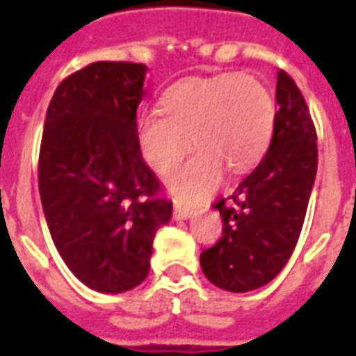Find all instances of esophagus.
<instances>
[{"instance_id":"obj_1","label":"esophagus","mask_w":356,"mask_h":356,"mask_svg":"<svg viewBox=\"0 0 356 356\" xmlns=\"http://www.w3.org/2000/svg\"><path fill=\"white\" fill-rule=\"evenodd\" d=\"M191 216H193V209L191 208H181V206L173 208V217L175 219H188Z\"/></svg>"}]
</instances>
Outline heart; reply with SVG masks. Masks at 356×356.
<instances>
[{
	"label": "heart",
	"mask_w": 356,
	"mask_h": 356,
	"mask_svg": "<svg viewBox=\"0 0 356 356\" xmlns=\"http://www.w3.org/2000/svg\"><path fill=\"white\" fill-rule=\"evenodd\" d=\"M276 124V102L261 80L240 72L188 78L162 97V114L139 120V143L148 165L168 173L193 147V158L170 179L185 204L208 196L227 170L242 175L267 154Z\"/></svg>",
	"instance_id": "heart-1"
}]
</instances>
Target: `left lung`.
Masks as SVG:
<instances>
[{"mask_svg":"<svg viewBox=\"0 0 356 356\" xmlns=\"http://www.w3.org/2000/svg\"><path fill=\"white\" fill-rule=\"evenodd\" d=\"M276 124L267 154L231 196L217 200L223 236L200 254L204 275L227 291L255 290L288 263L305 221L318 148L303 95L290 74L276 81Z\"/></svg>","mask_w":356,"mask_h":356,"instance_id":"8db88e82","label":"left lung"}]
</instances>
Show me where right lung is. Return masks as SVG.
Segmentation results:
<instances>
[{
    "label": "right lung",
    "instance_id": "add662e5",
    "mask_svg": "<svg viewBox=\"0 0 356 356\" xmlns=\"http://www.w3.org/2000/svg\"><path fill=\"white\" fill-rule=\"evenodd\" d=\"M147 66L101 60L58 83L43 125L38 183L51 238L74 276L122 293L148 275L171 202L140 156Z\"/></svg>",
    "mask_w": 356,
    "mask_h": 356
}]
</instances>
